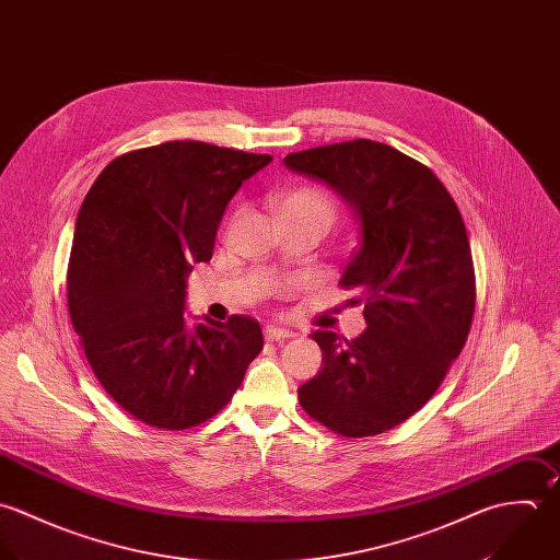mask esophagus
<instances>
[{
	"label": "esophagus",
	"instance_id": "34e87169",
	"mask_svg": "<svg viewBox=\"0 0 560 560\" xmlns=\"http://www.w3.org/2000/svg\"><path fill=\"white\" fill-rule=\"evenodd\" d=\"M293 337V330H287V328H280V326H267L265 328V339L267 341H282V339H291Z\"/></svg>",
	"mask_w": 560,
	"mask_h": 560
}]
</instances>
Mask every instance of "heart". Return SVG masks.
I'll return each mask as SVG.
<instances>
[{
  "mask_svg": "<svg viewBox=\"0 0 560 560\" xmlns=\"http://www.w3.org/2000/svg\"><path fill=\"white\" fill-rule=\"evenodd\" d=\"M284 210H302L322 217L328 225L335 219V201L326 190L317 187H300L287 192L280 201V212Z\"/></svg>",
  "mask_w": 560,
  "mask_h": 560,
  "instance_id": "heart-1",
  "label": "heart"
}]
</instances>
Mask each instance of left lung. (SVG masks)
Wrapping results in <instances>:
<instances>
[{"instance_id": "8db88e82", "label": "left lung", "mask_w": 560, "mask_h": 560, "mask_svg": "<svg viewBox=\"0 0 560 560\" xmlns=\"http://www.w3.org/2000/svg\"><path fill=\"white\" fill-rule=\"evenodd\" d=\"M284 165L337 188L361 219V245L339 287L359 291L368 330H317L324 370L298 388L328 430L363 439L412 417L465 348L476 271L454 197L430 167L399 150L354 139L293 152Z\"/></svg>"}]
</instances>
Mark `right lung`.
Returning a JSON list of instances; mask_svg holds the SVG:
<instances>
[{"label": "right lung", "instance_id": "right-lung-1", "mask_svg": "<svg viewBox=\"0 0 560 560\" xmlns=\"http://www.w3.org/2000/svg\"><path fill=\"white\" fill-rule=\"evenodd\" d=\"M271 163L201 141L110 161L86 192L67 269V304L104 390L150 428L187 430L217 415L262 350L247 315L187 330L192 262L212 256L232 195Z\"/></svg>", "mask_w": 560, "mask_h": 560}]
</instances>
